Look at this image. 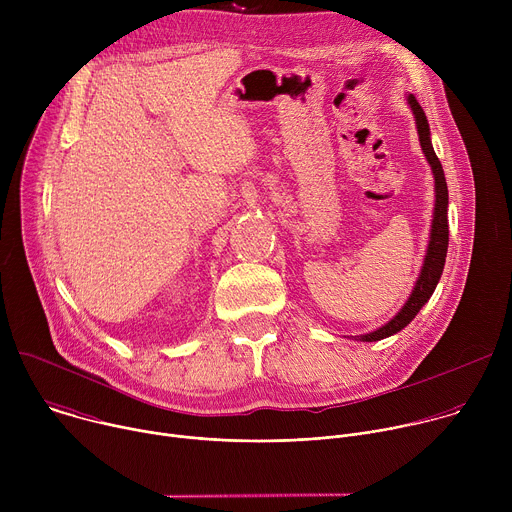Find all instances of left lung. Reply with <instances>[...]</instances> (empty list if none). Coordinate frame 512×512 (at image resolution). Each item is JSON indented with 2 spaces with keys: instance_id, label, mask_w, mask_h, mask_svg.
Wrapping results in <instances>:
<instances>
[{
  "instance_id": "1",
  "label": "left lung",
  "mask_w": 512,
  "mask_h": 512,
  "mask_svg": "<svg viewBox=\"0 0 512 512\" xmlns=\"http://www.w3.org/2000/svg\"><path fill=\"white\" fill-rule=\"evenodd\" d=\"M415 121H417V133H419V143L423 148V154L433 170V178H435V210H433V223H431V237H429V247H427V255L423 261V269L421 275L411 291V298L407 300V304L403 306V310L383 328L364 334L358 340L362 342H377L381 338L393 336L399 330H403L415 316L417 312L423 308V304L431 298L433 289L442 277L444 265H446V253H448V241H450V227H448V184H446V176H444V168L442 162L437 160L433 145L429 139V123L427 117L421 109V105L417 103V99L413 95L407 97Z\"/></svg>"
}]
</instances>
